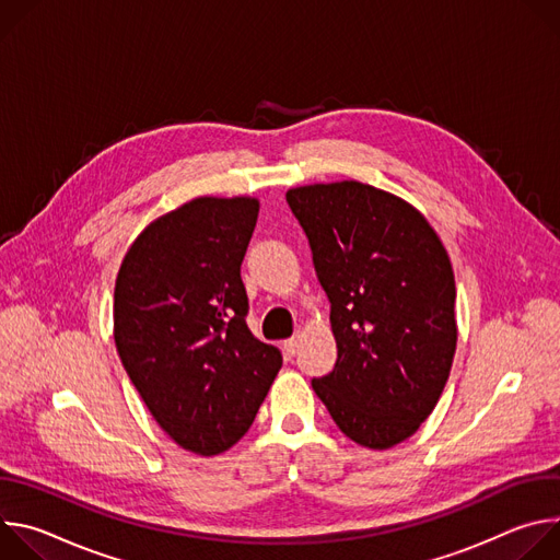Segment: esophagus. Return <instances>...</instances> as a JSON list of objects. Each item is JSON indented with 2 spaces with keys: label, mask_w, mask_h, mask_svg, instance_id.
<instances>
[{
  "label": "esophagus",
  "mask_w": 560,
  "mask_h": 560,
  "mask_svg": "<svg viewBox=\"0 0 560 560\" xmlns=\"http://www.w3.org/2000/svg\"><path fill=\"white\" fill-rule=\"evenodd\" d=\"M299 346H301V339H299V337H292V339L283 341V350H285L290 357L299 352Z\"/></svg>",
  "instance_id": "esophagus-1"
}]
</instances>
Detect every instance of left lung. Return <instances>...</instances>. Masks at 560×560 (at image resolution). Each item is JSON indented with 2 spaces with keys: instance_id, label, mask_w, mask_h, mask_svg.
I'll list each match as a JSON object with an SVG mask.
<instances>
[{
  "instance_id": "left-lung-1",
  "label": "left lung",
  "mask_w": 560,
  "mask_h": 560,
  "mask_svg": "<svg viewBox=\"0 0 560 560\" xmlns=\"http://www.w3.org/2000/svg\"><path fill=\"white\" fill-rule=\"evenodd\" d=\"M330 299L337 363L314 378L339 430L370 450L410 439L432 415L456 352L447 250L406 199L354 179L290 188Z\"/></svg>"
}]
</instances>
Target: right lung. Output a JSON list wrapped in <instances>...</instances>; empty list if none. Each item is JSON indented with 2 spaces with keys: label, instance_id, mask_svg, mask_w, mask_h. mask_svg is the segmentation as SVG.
I'll use <instances>...</instances> for the list:
<instances>
[{
  "label": "right lung",
  "instance_id": "add662e5",
  "mask_svg": "<svg viewBox=\"0 0 560 560\" xmlns=\"http://www.w3.org/2000/svg\"><path fill=\"white\" fill-rule=\"evenodd\" d=\"M257 217V197L190 199L139 232L115 281L119 359L159 428L199 456L250 430L283 363L246 326Z\"/></svg>",
  "mask_w": 560,
  "mask_h": 560
}]
</instances>
